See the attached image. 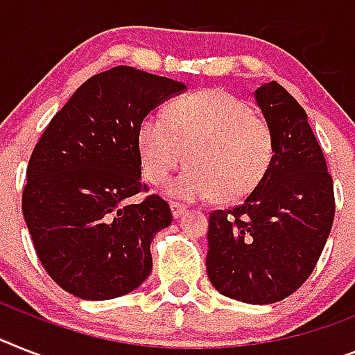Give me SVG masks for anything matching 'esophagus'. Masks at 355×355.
<instances>
[{
  "instance_id": "obj_1",
  "label": "esophagus",
  "mask_w": 355,
  "mask_h": 355,
  "mask_svg": "<svg viewBox=\"0 0 355 355\" xmlns=\"http://www.w3.org/2000/svg\"><path fill=\"white\" fill-rule=\"evenodd\" d=\"M169 207H171V213L175 218H178V216L186 211V205L178 204V202H169Z\"/></svg>"
}]
</instances>
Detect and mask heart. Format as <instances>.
<instances>
[{"instance_id": "obj_1", "label": "heart", "mask_w": 355, "mask_h": 355, "mask_svg": "<svg viewBox=\"0 0 355 355\" xmlns=\"http://www.w3.org/2000/svg\"><path fill=\"white\" fill-rule=\"evenodd\" d=\"M146 177L168 182L186 160L191 164L168 193L187 202L218 196L236 202L254 189L272 160L269 122L245 101L222 90L187 95L168 106V119L148 115L139 128Z\"/></svg>"}]
</instances>
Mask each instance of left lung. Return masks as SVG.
Wrapping results in <instances>:
<instances>
[{
	"instance_id": "left-lung-1",
	"label": "left lung",
	"mask_w": 355,
	"mask_h": 355,
	"mask_svg": "<svg viewBox=\"0 0 355 355\" xmlns=\"http://www.w3.org/2000/svg\"><path fill=\"white\" fill-rule=\"evenodd\" d=\"M254 99L272 132V160L243 204L209 214L205 267L223 296L269 305L296 293L312 274L336 202L305 110L276 81L261 85Z\"/></svg>"
}]
</instances>
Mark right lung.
I'll use <instances>...</instances> for the list:
<instances>
[{"label":"right lung","instance_id":"obj_1","mask_svg":"<svg viewBox=\"0 0 355 355\" xmlns=\"http://www.w3.org/2000/svg\"><path fill=\"white\" fill-rule=\"evenodd\" d=\"M184 83L115 67L83 83L32 151L23 216L44 270L81 300L135 291L151 272V240L171 223L159 195L128 198L141 180L139 128Z\"/></svg>","mask_w":355,"mask_h":355}]
</instances>
